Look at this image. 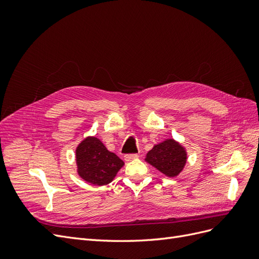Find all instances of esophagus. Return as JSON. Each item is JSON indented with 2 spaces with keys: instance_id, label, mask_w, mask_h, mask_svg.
I'll use <instances>...</instances> for the list:
<instances>
[{
  "instance_id": "obj_1",
  "label": "esophagus",
  "mask_w": 259,
  "mask_h": 259,
  "mask_svg": "<svg viewBox=\"0 0 259 259\" xmlns=\"http://www.w3.org/2000/svg\"><path fill=\"white\" fill-rule=\"evenodd\" d=\"M136 158H138V154L137 153H128V154H125L124 155L125 161H131V160H134Z\"/></svg>"
}]
</instances>
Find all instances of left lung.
<instances>
[{
  "mask_svg": "<svg viewBox=\"0 0 259 259\" xmlns=\"http://www.w3.org/2000/svg\"><path fill=\"white\" fill-rule=\"evenodd\" d=\"M186 152L173 139L154 146L147 154V161L163 174L174 177L180 173L186 163Z\"/></svg>",
  "mask_w": 259,
  "mask_h": 259,
  "instance_id": "obj_1",
  "label": "left lung"
}]
</instances>
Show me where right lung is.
Segmentation results:
<instances>
[{
    "instance_id": "1",
    "label": "right lung",
    "mask_w": 259,
    "mask_h": 259,
    "mask_svg": "<svg viewBox=\"0 0 259 259\" xmlns=\"http://www.w3.org/2000/svg\"><path fill=\"white\" fill-rule=\"evenodd\" d=\"M76 163L79 175L88 183L97 186L110 183L124 164L95 137L86 138L77 147Z\"/></svg>"
}]
</instances>
